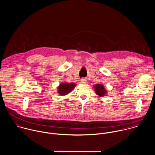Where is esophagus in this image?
I'll return each instance as SVG.
<instances>
[{
	"instance_id": "esophagus-1",
	"label": "esophagus",
	"mask_w": 155,
	"mask_h": 155,
	"mask_svg": "<svg viewBox=\"0 0 155 155\" xmlns=\"http://www.w3.org/2000/svg\"><path fill=\"white\" fill-rule=\"evenodd\" d=\"M80 81H81V83H83V84H85V83H86V82H87V79L85 78H83L81 79Z\"/></svg>"
}]
</instances>
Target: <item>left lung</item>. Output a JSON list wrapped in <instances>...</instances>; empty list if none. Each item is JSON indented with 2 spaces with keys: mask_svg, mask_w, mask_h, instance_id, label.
Instances as JSON below:
<instances>
[{
  "mask_svg": "<svg viewBox=\"0 0 155 155\" xmlns=\"http://www.w3.org/2000/svg\"><path fill=\"white\" fill-rule=\"evenodd\" d=\"M94 91H96V93L99 95V96H104L106 93V91L102 84H97L94 86Z\"/></svg>",
  "mask_w": 155,
  "mask_h": 155,
  "instance_id": "8db88e82",
  "label": "left lung"
}]
</instances>
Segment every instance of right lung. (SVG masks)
<instances>
[{"mask_svg": "<svg viewBox=\"0 0 155 155\" xmlns=\"http://www.w3.org/2000/svg\"><path fill=\"white\" fill-rule=\"evenodd\" d=\"M75 84L72 83H62L58 87V92L61 95H65L70 93L75 86Z\"/></svg>", "mask_w": 155, "mask_h": 155, "instance_id": "add662e5", "label": "right lung"}]
</instances>
